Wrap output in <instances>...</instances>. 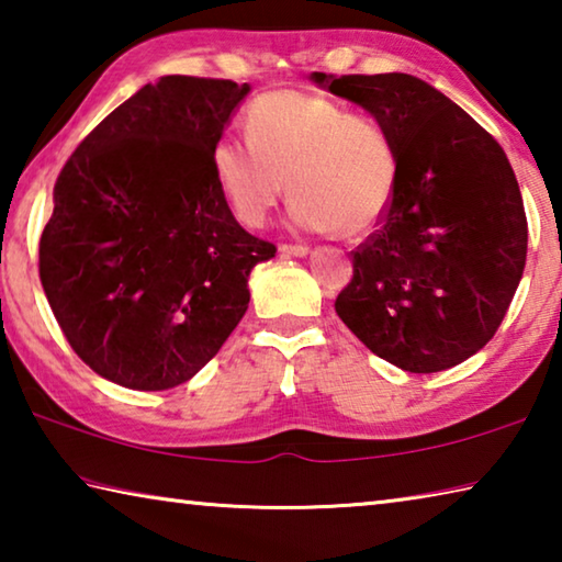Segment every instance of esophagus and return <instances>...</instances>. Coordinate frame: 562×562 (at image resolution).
Here are the masks:
<instances>
[{"mask_svg":"<svg viewBox=\"0 0 562 562\" xmlns=\"http://www.w3.org/2000/svg\"><path fill=\"white\" fill-rule=\"evenodd\" d=\"M280 252H284V255H294V258H304V255L310 252V247L307 245H302V243H284V245H280Z\"/></svg>","mask_w":562,"mask_h":562,"instance_id":"1","label":"esophagus"}]
</instances>
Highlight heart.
I'll return each mask as SVG.
<instances>
[{
	"label": "heart",
	"instance_id": "1",
	"mask_svg": "<svg viewBox=\"0 0 562 562\" xmlns=\"http://www.w3.org/2000/svg\"><path fill=\"white\" fill-rule=\"evenodd\" d=\"M213 168L237 217L260 225L294 193L292 217L307 231L361 235L392 205L398 154L372 113L304 91L262 93L247 109V136L217 138Z\"/></svg>",
	"mask_w": 562,
	"mask_h": 562
}]
</instances>
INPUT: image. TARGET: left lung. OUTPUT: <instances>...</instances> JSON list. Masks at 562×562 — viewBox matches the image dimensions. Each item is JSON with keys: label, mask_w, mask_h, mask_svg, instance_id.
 <instances>
[{"label": "left lung", "mask_w": 562, "mask_h": 562, "mask_svg": "<svg viewBox=\"0 0 562 562\" xmlns=\"http://www.w3.org/2000/svg\"><path fill=\"white\" fill-rule=\"evenodd\" d=\"M382 119L398 176L376 231L351 252L339 319L404 372L431 374L488 345L526 268L516 173L491 133L408 74H312Z\"/></svg>", "instance_id": "left-lung-1"}]
</instances>
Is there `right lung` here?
Returning <instances> with one entry per match:
<instances>
[{
    "mask_svg": "<svg viewBox=\"0 0 562 562\" xmlns=\"http://www.w3.org/2000/svg\"><path fill=\"white\" fill-rule=\"evenodd\" d=\"M250 87L164 76L111 111L54 186L40 278L66 341L138 392L188 382L243 319L278 247L245 231L213 148Z\"/></svg>",
    "mask_w": 562,
    "mask_h": 562,
    "instance_id": "obj_1",
    "label": "right lung"
}]
</instances>
